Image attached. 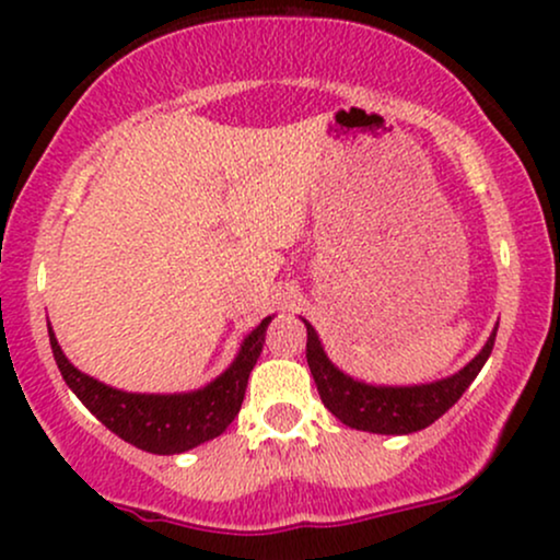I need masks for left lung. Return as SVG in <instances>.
<instances>
[{
  "instance_id": "left-lung-1",
  "label": "left lung",
  "mask_w": 560,
  "mask_h": 560,
  "mask_svg": "<svg viewBox=\"0 0 560 560\" xmlns=\"http://www.w3.org/2000/svg\"><path fill=\"white\" fill-rule=\"evenodd\" d=\"M305 320V318H302ZM307 329V365L316 378L320 400L337 416L339 421L352 429L374 434H413L434 423L442 413H447L468 384L477 378L481 365L490 358L494 347L492 329L490 339L479 350L471 363H466L458 374L436 378L429 384H410V387H384V384H365L361 378L347 376L326 358L316 329L305 320Z\"/></svg>"
}]
</instances>
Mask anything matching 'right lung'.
I'll return each mask as SVG.
<instances>
[{
    "instance_id": "add662e5",
    "label": "right lung",
    "mask_w": 560,
    "mask_h": 560,
    "mask_svg": "<svg viewBox=\"0 0 560 560\" xmlns=\"http://www.w3.org/2000/svg\"><path fill=\"white\" fill-rule=\"evenodd\" d=\"M271 318L273 316L262 318L244 337L234 363L221 376L195 392H178V395H139V392L107 387L75 369L62 347L57 345L52 326L47 324V329L57 369L68 387L75 392V397L96 419L120 440L131 442L133 447L155 455H176L223 434L234 416L240 413L249 371L258 363Z\"/></svg>"
}]
</instances>
